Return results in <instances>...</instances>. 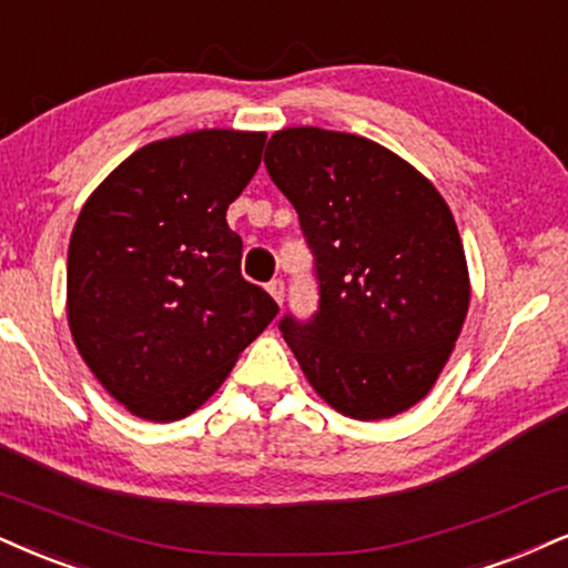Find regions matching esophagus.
Listing matches in <instances>:
<instances>
[{"mask_svg":"<svg viewBox=\"0 0 568 568\" xmlns=\"http://www.w3.org/2000/svg\"><path fill=\"white\" fill-rule=\"evenodd\" d=\"M265 290H268V292H271V297H273V300H276V303H278V305H282V303H284V282H282V278H273V282H268V284H265Z\"/></svg>","mask_w":568,"mask_h":568,"instance_id":"34e87169","label":"esophagus"}]
</instances>
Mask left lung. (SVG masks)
Listing matches in <instances>:
<instances>
[{
  "label": "left lung",
  "mask_w": 568,
  "mask_h": 568,
  "mask_svg": "<svg viewBox=\"0 0 568 568\" xmlns=\"http://www.w3.org/2000/svg\"><path fill=\"white\" fill-rule=\"evenodd\" d=\"M265 168L313 252L318 311L278 321L307 382L361 422L408 410L450 358L471 297L443 194L387 146L313 125L276 131Z\"/></svg>",
  "instance_id": "obj_1"
}]
</instances>
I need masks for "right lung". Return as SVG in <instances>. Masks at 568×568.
<instances>
[{
    "mask_svg": "<svg viewBox=\"0 0 568 568\" xmlns=\"http://www.w3.org/2000/svg\"><path fill=\"white\" fill-rule=\"evenodd\" d=\"M265 134L202 129L125 158L81 207L68 247V324L118 403L176 422L221 387L278 305L242 276L226 210Z\"/></svg>",
    "mask_w": 568,
    "mask_h": 568,
    "instance_id": "obj_1",
    "label": "right lung"
}]
</instances>
